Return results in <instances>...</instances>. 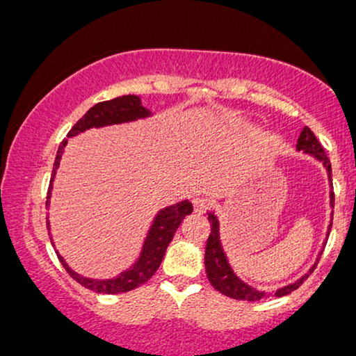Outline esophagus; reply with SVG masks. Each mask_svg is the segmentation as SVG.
I'll return each instance as SVG.
<instances>
[{"instance_id":"obj_1","label":"esophagus","mask_w":356,"mask_h":356,"mask_svg":"<svg viewBox=\"0 0 356 356\" xmlns=\"http://www.w3.org/2000/svg\"><path fill=\"white\" fill-rule=\"evenodd\" d=\"M193 208H195V212L203 214V212H206V209H208V201L204 198H200V196H196L193 200Z\"/></svg>"}]
</instances>
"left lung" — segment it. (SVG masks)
<instances>
[{"instance_id": "left-lung-1", "label": "left lung", "mask_w": 356, "mask_h": 356, "mask_svg": "<svg viewBox=\"0 0 356 356\" xmlns=\"http://www.w3.org/2000/svg\"><path fill=\"white\" fill-rule=\"evenodd\" d=\"M297 150H302L304 153H309L314 158H316L318 161L323 163V166L326 168L327 171V179H330V185L332 187V171H331V161L327 158L325 148L321 147L320 142L315 137L314 132H312L310 127H304V131L300 132L299 139H297ZM330 200H331V206L334 208V192L330 193ZM208 220L211 224V235L208 238V243H206V254H204V267H206V273H208V280L211 281V284L214 286V289L219 291L227 297H232V299L236 300H249V302H256L265 299V297L272 296L270 293H265V291H259L252 286L246 284L245 281L240 280L236 277V273L233 272L229 259H227L224 248L220 245V233H219V220L214 212H208ZM332 227V220L330 227H327V235H330V230ZM316 265V264H315ZM315 265L310 268V272L304 275V277L299 278L296 283H291L284 288H280L273 293V296L277 297H283L286 294H291L293 291H296L299 286L304 283V281L309 278V275L315 270Z\"/></svg>"}]
</instances>
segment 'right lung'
I'll return each mask as SVG.
<instances>
[{
  "label": "right lung",
  "instance_id": "obj_1",
  "mask_svg": "<svg viewBox=\"0 0 356 356\" xmlns=\"http://www.w3.org/2000/svg\"><path fill=\"white\" fill-rule=\"evenodd\" d=\"M147 116H150V110L142 107L140 97H137V95H121V97L95 104L92 108H89L86 111V115H84L81 120H78V123L72 127L67 137L78 136L79 132L91 129V127L121 124V123H127V121L147 118ZM67 142H68L67 139H63L59 150H57L54 169H52L49 192H47L46 208L49 206L52 180H54L57 168H59L63 147L67 145ZM192 212H193V206L188 200L180 201V203L169 206V208H164L158 212V216L155 217V220H153L150 230H148V235L145 238L144 248H142L140 257L137 259V262L132 265L131 268L124 270V272L118 275L116 278L92 280V278L81 277V275L73 272V270L68 267L67 262L63 261V257L59 252H57V257H59L60 264L63 265V268L67 270L68 275H70L75 281H78L79 284L84 286V288L91 289L94 293H104V294L127 293V291H132L139 288L140 284L147 283V281L156 273V270L160 267V264L164 257V252H166L169 243L172 240L174 233H176V230L179 229V225L182 224L185 216L192 214ZM46 225H47V230H49L51 229L49 220H47Z\"/></svg>",
  "mask_w": 356,
  "mask_h": 356
}]
</instances>
